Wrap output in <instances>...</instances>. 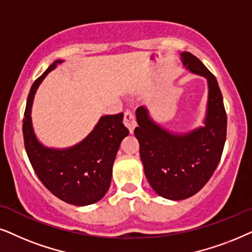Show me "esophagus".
<instances>
[{
  "label": "esophagus",
  "mask_w": 252,
  "mask_h": 252,
  "mask_svg": "<svg viewBox=\"0 0 252 252\" xmlns=\"http://www.w3.org/2000/svg\"><path fill=\"white\" fill-rule=\"evenodd\" d=\"M124 124H126V128L129 129L130 133H132L133 129L136 128V120L133 114L131 112H129V110L124 113Z\"/></svg>",
  "instance_id": "1"
}]
</instances>
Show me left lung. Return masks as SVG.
<instances>
[{"mask_svg": "<svg viewBox=\"0 0 252 252\" xmlns=\"http://www.w3.org/2000/svg\"><path fill=\"white\" fill-rule=\"evenodd\" d=\"M184 69L207 82L202 126L172 131L156 122L147 107L136 110L135 136L144 173L152 189L166 199L182 200L197 193L213 175L226 142L227 115L217 78L196 56L182 52Z\"/></svg>", "mask_w": 252, "mask_h": 252, "instance_id": "1", "label": "left lung"}]
</instances>
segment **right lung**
Listing matches in <instances>:
<instances>
[{
	"label": "right lung",
	"mask_w": 252,
	"mask_h": 252,
	"mask_svg": "<svg viewBox=\"0 0 252 252\" xmlns=\"http://www.w3.org/2000/svg\"><path fill=\"white\" fill-rule=\"evenodd\" d=\"M63 62H53L33 83L23 120V135L30 162L43 186L63 202L86 206L99 202L108 191L117 151L129 130L120 113L100 117L92 131L72 146L55 149L40 142L32 123L33 100L46 76Z\"/></svg>",
	"instance_id": "obj_1"
}]
</instances>
